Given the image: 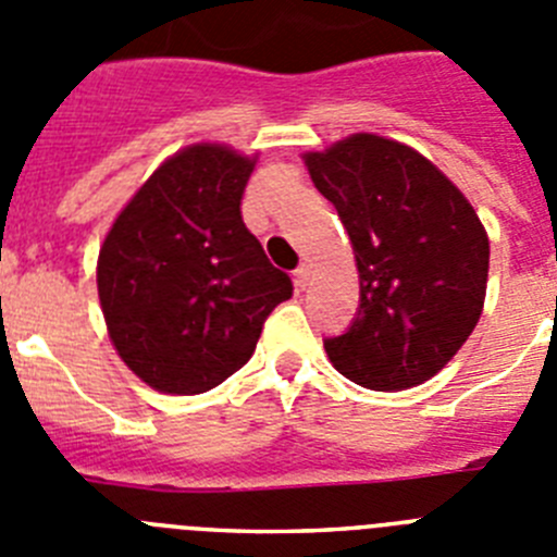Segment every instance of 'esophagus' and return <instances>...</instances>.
<instances>
[{"mask_svg":"<svg viewBox=\"0 0 557 557\" xmlns=\"http://www.w3.org/2000/svg\"><path fill=\"white\" fill-rule=\"evenodd\" d=\"M309 275H312V268H309V264H301V268L295 270V287H298V289H307Z\"/></svg>","mask_w":557,"mask_h":557,"instance_id":"obj_1","label":"esophagus"}]
</instances>
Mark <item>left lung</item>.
<instances>
[{
    "label": "left lung",
    "mask_w": 557,
    "mask_h": 557,
    "mask_svg": "<svg viewBox=\"0 0 557 557\" xmlns=\"http://www.w3.org/2000/svg\"><path fill=\"white\" fill-rule=\"evenodd\" d=\"M312 184L351 239L359 312L323 339L339 373L368 391L424 385L474 332L488 284V234L430 159L376 133L304 152Z\"/></svg>",
    "instance_id": "left-lung-1"
}]
</instances>
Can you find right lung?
Listing matches in <instances>:
<instances>
[{"label": "right lung", "mask_w": 557, "mask_h": 557, "mask_svg": "<svg viewBox=\"0 0 557 557\" xmlns=\"http://www.w3.org/2000/svg\"><path fill=\"white\" fill-rule=\"evenodd\" d=\"M256 156L189 145L116 214L97 259L108 337L141 382L195 396L253 354L268 314L293 295L243 223Z\"/></svg>", "instance_id": "add662e5"}]
</instances>
